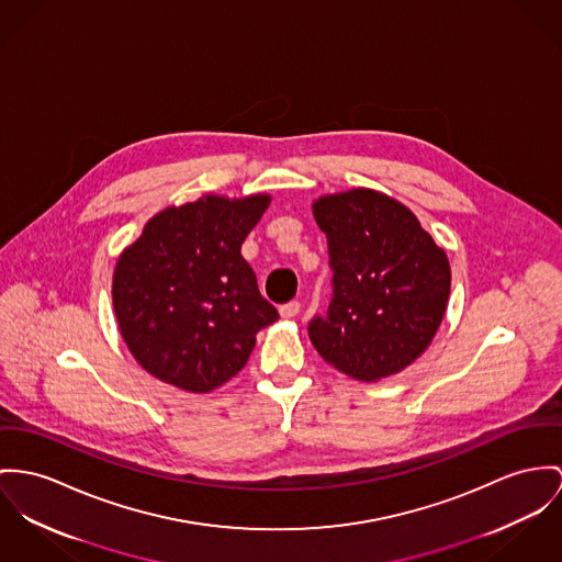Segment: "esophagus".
Here are the masks:
<instances>
[{
  "label": "esophagus",
  "instance_id": "esophagus-1",
  "mask_svg": "<svg viewBox=\"0 0 562 562\" xmlns=\"http://www.w3.org/2000/svg\"><path fill=\"white\" fill-rule=\"evenodd\" d=\"M300 310H302V303L300 302H289L284 303V305H280V314H282L284 318H293V316H297V314H300Z\"/></svg>",
  "mask_w": 562,
  "mask_h": 562
}]
</instances>
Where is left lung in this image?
<instances>
[{
  "label": "left lung",
  "instance_id": "1",
  "mask_svg": "<svg viewBox=\"0 0 562 562\" xmlns=\"http://www.w3.org/2000/svg\"><path fill=\"white\" fill-rule=\"evenodd\" d=\"M327 237L331 302L307 334L318 355L359 381L411 366L432 342L449 300V260L402 203L350 190L314 203Z\"/></svg>",
  "mask_w": 562,
  "mask_h": 562
}]
</instances>
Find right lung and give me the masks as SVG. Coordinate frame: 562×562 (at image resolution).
Returning a JSON list of instances; mask_svg holds the SVG:
<instances>
[{
  "instance_id": "obj_1",
  "label": "right lung",
  "mask_w": 562,
  "mask_h": 562,
  "mask_svg": "<svg viewBox=\"0 0 562 562\" xmlns=\"http://www.w3.org/2000/svg\"><path fill=\"white\" fill-rule=\"evenodd\" d=\"M267 207V194L169 207L122 252L113 305L130 352L149 374L212 391L246 366L257 334L278 321L241 257Z\"/></svg>"
}]
</instances>
